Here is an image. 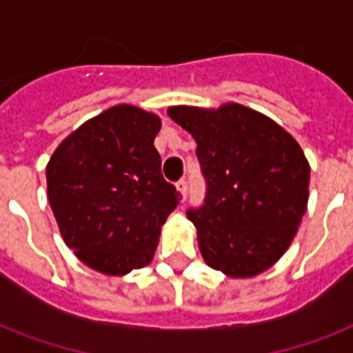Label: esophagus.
Returning a JSON list of instances; mask_svg holds the SVG:
<instances>
[{
  "label": "esophagus",
  "mask_w": 353,
  "mask_h": 353,
  "mask_svg": "<svg viewBox=\"0 0 353 353\" xmlns=\"http://www.w3.org/2000/svg\"><path fill=\"white\" fill-rule=\"evenodd\" d=\"M176 188H177V192L181 194V201H185V199H187V190H188L187 181H185V179H179V181L176 183Z\"/></svg>",
  "instance_id": "1"
}]
</instances>
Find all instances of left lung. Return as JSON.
Masks as SVG:
<instances>
[{
  "mask_svg": "<svg viewBox=\"0 0 353 353\" xmlns=\"http://www.w3.org/2000/svg\"><path fill=\"white\" fill-rule=\"evenodd\" d=\"M198 143L207 183L203 205L188 209L199 251L212 269L251 279L279 260L307 207L310 165L284 128L241 104L218 110L168 108Z\"/></svg>",
  "mask_w": 353,
  "mask_h": 353,
  "instance_id": "obj_1",
  "label": "left lung"
}]
</instances>
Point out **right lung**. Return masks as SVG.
I'll return each mask as SVG.
<instances>
[{
    "mask_svg": "<svg viewBox=\"0 0 353 353\" xmlns=\"http://www.w3.org/2000/svg\"><path fill=\"white\" fill-rule=\"evenodd\" d=\"M159 130L155 113L119 104L63 139L47 163V198L60 234L95 271L117 276L148 265L179 203L161 174Z\"/></svg>",
    "mask_w": 353,
    "mask_h": 353,
    "instance_id": "add662e5",
    "label": "right lung"
}]
</instances>
